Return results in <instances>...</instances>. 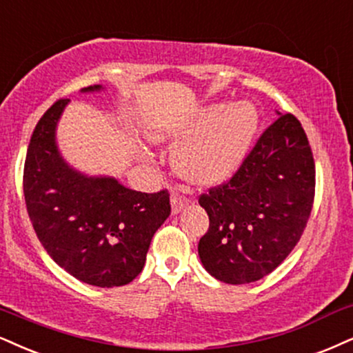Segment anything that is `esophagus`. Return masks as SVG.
Instances as JSON below:
<instances>
[{"label": "esophagus", "mask_w": 353, "mask_h": 353, "mask_svg": "<svg viewBox=\"0 0 353 353\" xmlns=\"http://www.w3.org/2000/svg\"><path fill=\"white\" fill-rule=\"evenodd\" d=\"M190 201H191V199L183 196V194H180V193L173 194V196H172V211H173V214L180 212L185 206H188Z\"/></svg>", "instance_id": "esophagus-1"}]
</instances>
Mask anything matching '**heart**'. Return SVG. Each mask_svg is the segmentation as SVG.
I'll return each mask as SVG.
<instances>
[{
  "mask_svg": "<svg viewBox=\"0 0 353 353\" xmlns=\"http://www.w3.org/2000/svg\"><path fill=\"white\" fill-rule=\"evenodd\" d=\"M255 129L256 112L250 104L228 110L211 104L181 128L157 130L155 137L181 143L173 157L180 175L198 185H216L239 168Z\"/></svg>",
  "mask_w": 353,
  "mask_h": 353,
  "instance_id": "1",
  "label": "heart"
}]
</instances>
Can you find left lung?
Segmentation results:
<instances>
[{
    "label": "left lung",
    "instance_id": "left-lung-1",
    "mask_svg": "<svg viewBox=\"0 0 353 353\" xmlns=\"http://www.w3.org/2000/svg\"><path fill=\"white\" fill-rule=\"evenodd\" d=\"M314 193L310 141L286 112L260 134L229 180L199 194L210 216L198 243L203 267L230 285L267 276L301 239Z\"/></svg>",
    "mask_w": 353,
    "mask_h": 353
}]
</instances>
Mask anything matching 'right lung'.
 I'll return each mask as SVG.
<instances>
[{
    "instance_id": "obj_1",
    "label": "right lung",
    "mask_w": 353,
    "mask_h": 353,
    "mask_svg": "<svg viewBox=\"0 0 353 353\" xmlns=\"http://www.w3.org/2000/svg\"><path fill=\"white\" fill-rule=\"evenodd\" d=\"M67 103L57 99L30 137L23 175L29 219L47 254L77 280L101 288L128 285L172 212L170 193L134 191L68 167L55 147V124Z\"/></svg>"
}]
</instances>
